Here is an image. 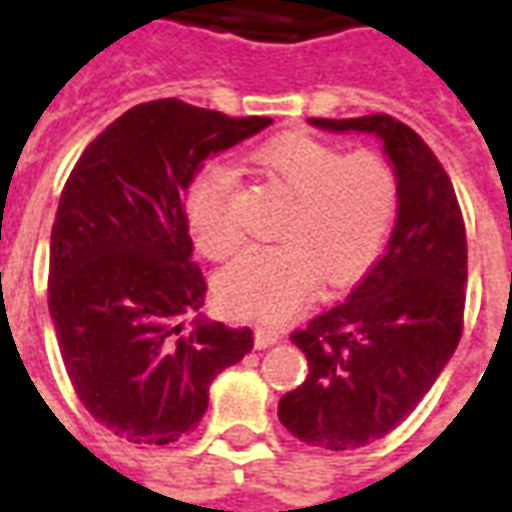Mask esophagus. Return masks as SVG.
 Returning <instances> with one entry per match:
<instances>
[{
  "label": "esophagus",
  "instance_id": "1",
  "mask_svg": "<svg viewBox=\"0 0 512 512\" xmlns=\"http://www.w3.org/2000/svg\"><path fill=\"white\" fill-rule=\"evenodd\" d=\"M282 340V332L277 329H268V326H257L255 329V348H268V345H277Z\"/></svg>",
  "mask_w": 512,
  "mask_h": 512
}]
</instances>
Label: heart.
<instances>
[{"label": "heart", "instance_id": "1", "mask_svg": "<svg viewBox=\"0 0 512 512\" xmlns=\"http://www.w3.org/2000/svg\"><path fill=\"white\" fill-rule=\"evenodd\" d=\"M255 161L293 194L279 227L282 244L252 246L235 257L216 279V296L230 315L274 323L310 299L321 274L345 285L376 263L397 216V178L376 153L343 156L307 134L271 139ZM233 191V172L219 161L200 169L186 191L191 238L216 260L241 246Z\"/></svg>", "mask_w": 512, "mask_h": 512}]
</instances>
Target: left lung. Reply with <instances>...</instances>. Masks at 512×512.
<instances>
[{
  "mask_svg": "<svg viewBox=\"0 0 512 512\" xmlns=\"http://www.w3.org/2000/svg\"><path fill=\"white\" fill-rule=\"evenodd\" d=\"M310 126L373 134L397 178L384 257L343 304L290 337L310 373L279 400V422L299 441L356 450L397 428L458 348L466 227L447 172L417 131L389 115L310 117Z\"/></svg>",
  "mask_w": 512,
  "mask_h": 512,
  "instance_id": "1",
  "label": "left lung"
}]
</instances>
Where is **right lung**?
<instances>
[{
  "label": "right lung",
  "instance_id": "1",
  "mask_svg": "<svg viewBox=\"0 0 512 512\" xmlns=\"http://www.w3.org/2000/svg\"><path fill=\"white\" fill-rule=\"evenodd\" d=\"M271 123L175 98L139 104L95 136L62 189L51 323L82 406L120 439L169 444L197 428L213 378L255 345L249 326L200 312L208 285L183 197L208 158Z\"/></svg>",
  "mask_w": 512,
  "mask_h": 512
}]
</instances>
